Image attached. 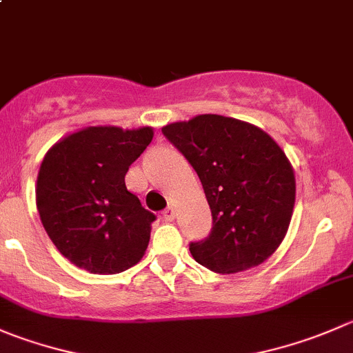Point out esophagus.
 Listing matches in <instances>:
<instances>
[{"label": "esophagus", "mask_w": 353, "mask_h": 353, "mask_svg": "<svg viewBox=\"0 0 353 353\" xmlns=\"http://www.w3.org/2000/svg\"><path fill=\"white\" fill-rule=\"evenodd\" d=\"M162 217L165 219L167 222H172L174 219H176V210H174V207H167L165 210L162 212Z\"/></svg>", "instance_id": "1"}]
</instances>
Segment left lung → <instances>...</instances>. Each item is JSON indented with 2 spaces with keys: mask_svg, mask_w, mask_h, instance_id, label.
<instances>
[{
  "mask_svg": "<svg viewBox=\"0 0 353 353\" xmlns=\"http://www.w3.org/2000/svg\"><path fill=\"white\" fill-rule=\"evenodd\" d=\"M162 132L198 174L212 212L207 238L190 243L193 259L219 274L268 260L295 205V174L278 143L255 125L214 114Z\"/></svg>",
  "mask_w": 353,
  "mask_h": 353,
  "instance_id": "obj_1",
  "label": "left lung"
}]
</instances>
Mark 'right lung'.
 <instances>
[{"label":"right lung","instance_id":"1","mask_svg":"<svg viewBox=\"0 0 353 353\" xmlns=\"http://www.w3.org/2000/svg\"><path fill=\"white\" fill-rule=\"evenodd\" d=\"M152 139V128H85L44 157L36 188L41 222L77 268L117 274L145 255L157 217L128 191L125 174Z\"/></svg>","mask_w":353,"mask_h":353}]
</instances>
